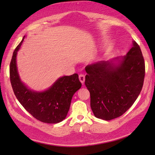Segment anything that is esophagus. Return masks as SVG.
I'll return each mask as SVG.
<instances>
[{
    "mask_svg": "<svg viewBox=\"0 0 155 155\" xmlns=\"http://www.w3.org/2000/svg\"><path fill=\"white\" fill-rule=\"evenodd\" d=\"M78 78H79V80L81 81V83L83 84H84V82H85V75L84 74H80L79 77H78Z\"/></svg>",
    "mask_w": 155,
    "mask_h": 155,
    "instance_id": "esophagus-1",
    "label": "esophagus"
}]
</instances>
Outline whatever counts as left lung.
I'll use <instances>...</instances> for the list:
<instances>
[{
    "label": "left lung",
    "mask_w": 155,
    "mask_h": 155,
    "mask_svg": "<svg viewBox=\"0 0 155 155\" xmlns=\"http://www.w3.org/2000/svg\"><path fill=\"white\" fill-rule=\"evenodd\" d=\"M85 71V84L94 115L111 120L124 114L140 95L145 63L140 46L133 41L127 55L88 65Z\"/></svg>",
    "instance_id": "left-lung-1"
}]
</instances>
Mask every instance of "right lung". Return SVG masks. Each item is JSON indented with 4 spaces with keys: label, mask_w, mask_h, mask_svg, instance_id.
Wrapping results in <instances>:
<instances>
[{
    "label": "right lung",
    "mask_w": 155,
    "mask_h": 155,
    "mask_svg": "<svg viewBox=\"0 0 155 155\" xmlns=\"http://www.w3.org/2000/svg\"><path fill=\"white\" fill-rule=\"evenodd\" d=\"M15 48L9 67L10 81L18 101L31 115L40 121L56 124L64 120L70 109L72 96L81 87L77 74L59 78L47 90L34 91L22 82L18 71L16 57L25 40Z\"/></svg>",
    "instance_id": "1"
}]
</instances>
